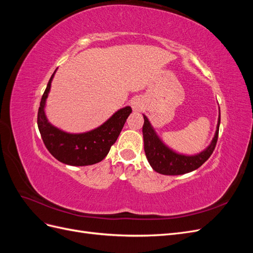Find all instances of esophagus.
<instances>
[{
  "label": "esophagus",
  "instance_id": "1",
  "mask_svg": "<svg viewBox=\"0 0 253 253\" xmlns=\"http://www.w3.org/2000/svg\"><path fill=\"white\" fill-rule=\"evenodd\" d=\"M142 102L139 98H136V99H133L132 102H131V106L134 112H139L141 109H142Z\"/></svg>",
  "mask_w": 253,
  "mask_h": 253
}]
</instances>
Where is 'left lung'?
Here are the masks:
<instances>
[{"instance_id": "left-lung-1", "label": "left lung", "mask_w": 253, "mask_h": 253, "mask_svg": "<svg viewBox=\"0 0 253 253\" xmlns=\"http://www.w3.org/2000/svg\"><path fill=\"white\" fill-rule=\"evenodd\" d=\"M143 142L144 152L148 162L153 170L164 175H181L198 169L211 156L218 138V128L220 124V112L217 120V126L208 148L196 155H183L176 153L163 142L153 128L148 117L143 115Z\"/></svg>"}]
</instances>
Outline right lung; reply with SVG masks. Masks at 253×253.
Wrapping results in <instances>:
<instances>
[{"instance_id": "add662e5", "label": "right lung", "mask_w": 253, "mask_h": 253, "mask_svg": "<svg viewBox=\"0 0 253 253\" xmlns=\"http://www.w3.org/2000/svg\"><path fill=\"white\" fill-rule=\"evenodd\" d=\"M55 73L56 71L47 83L38 111V127L45 147L53 157L65 165L81 167L101 162L116 142L128 115L132 113L131 106L118 110L103 125L91 131L79 134L66 133L50 125L44 112Z\"/></svg>"}]
</instances>
